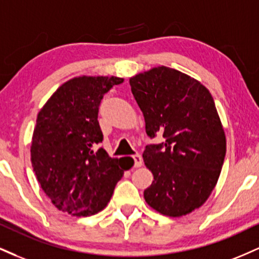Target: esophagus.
<instances>
[{"label":"esophagus","instance_id":"esophagus-1","mask_svg":"<svg viewBox=\"0 0 259 259\" xmlns=\"http://www.w3.org/2000/svg\"><path fill=\"white\" fill-rule=\"evenodd\" d=\"M133 158H134V161H135V166L136 167L142 166V157H141V155L135 154Z\"/></svg>","mask_w":259,"mask_h":259}]
</instances>
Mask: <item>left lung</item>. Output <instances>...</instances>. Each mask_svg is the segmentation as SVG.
Returning <instances> with one entry per match:
<instances>
[{
  "mask_svg": "<svg viewBox=\"0 0 259 259\" xmlns=\"http://www.w3.org/2000/svg\"><path fill=\"white\" fill-rule=\"evenodd\" d=\"M129 83L147 135L164 138L143 152L154 179L143 197L164 216H186L210 197L226 157V134L212 95L199 80L166 66L135 74Z\"/></svg>",
  "mask_w": 259,
  "mask_h": 259,
  "instance_id": "1",
  "label": "left lung"
}]
</instances>
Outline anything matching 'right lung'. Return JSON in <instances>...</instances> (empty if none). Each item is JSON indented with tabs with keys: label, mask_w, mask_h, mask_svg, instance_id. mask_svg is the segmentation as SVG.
Segmentation results:
<instances>
[{
	"label": "right lung",
	"mask_w": 259,
	"mask_h": 259,
	"mask_svg": "<svg viewBox=\"0 0 259 259\" xmlns=\"http://www.w3.org/2000/svg\"><path fill=\"white\" fill-rule=\"evenodd\" d=\"M123 82L116 76L74 77L59 87L37 114L31 163L43 192L62 212L87 217L104 210L124 171L133 166L96 149L104 140L100 102Z\"/></svg>",
	"instance_id": "obj_1"
}]
</instances>
